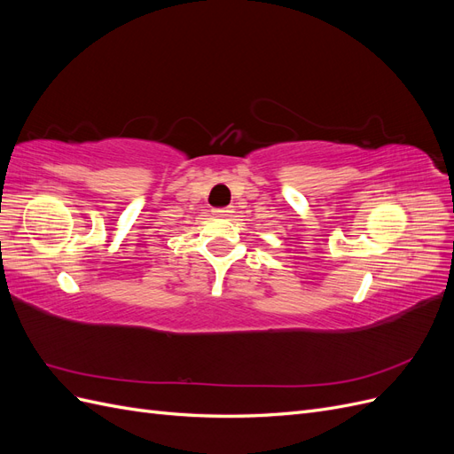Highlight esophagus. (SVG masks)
<instances>
[{
	"instance_id": "34e87169",
	"label": "esophagus",
	"mask_w": 454,
	"mask_h": 454,
	"mask_svg": "<svg viewBox=\"0 0 454 454\" xmlns=\"http://www.w3.org/2000/svg\"><path fill=\"white\" fill-rule=\"evenodd\" d=\"M212 212H214V215H219V217H229V215L235 214V210H232V206H227V208H215Z\"/></svg>"
}]
</instances>
